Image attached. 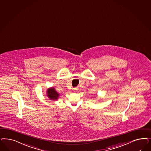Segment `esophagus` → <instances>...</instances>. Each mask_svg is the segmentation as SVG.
Listing matches in <instances>:
<instances>
[{
    "instance_id": "34e87169",
    "label": "esophagus",
    "mask_w": 151,
    "mask_h": 151,
    "mask_svg": "<svg viewBox=\"0 0 151 151\" xmlns=\"http://www.w3.org/2000/svg\"><path fill=\"white\" fill-rule=\"evenodd\" d=\"M74 89V90H77V88H74V89Z\"/></svg>"
}]
</instances>
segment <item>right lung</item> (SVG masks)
I'll return each instance as SVG.
<instances>
[{
    "instance_id": "1",
    "label": "right lung",
    "mask_w": 151,
    "mask_h": 151,
    "mask_svg": "<svg viewBox=\"0 0 151 151\" xmlns=\"http://www.w3.org/2000/svg\"><path fill=\"white\" fill-rule=\"evenodd\" d=\"M47 96L50 100H57L58 98L59 94L54 88H49L47 90Z\"/></svg>"
}]
</instances>
